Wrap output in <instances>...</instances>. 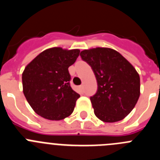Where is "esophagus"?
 Returning a JSON list of instances; mask_svg holds the SVG:
<instances>
[{"label": "esophagus", "mask_w": 160, "mask_h": 160, "mask_svg": "<svg viewBox=\"0 0 160 160\" xmlns=\"http://www.w3.org/2000/svg\"><path fill=\"white\" fill-rule=\"evenodd\" d=\"M79 88H80V90H81L82 92H83V86H82H82H80V87H79Z\"/></svg>", "instance_id": "obj_1"}]
</instances>
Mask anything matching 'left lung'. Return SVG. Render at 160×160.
I'll return each instance as SVG.
<instances>
[{"label": "left lung", "instance_id": "8db88e82", "mask_svg": "<svg viewBox=\"0 0 160 160\" xmlns=\"http://www.w3.org/2000/svg\"><path fill=\"white\" fill-rule=\"evenodd\" d=\"M80 56L91 66L97 80V93L90 97L96 117L105 122L123 119L140 95V78L135 68L111 48L84 49Z\"/></svg>", "mask_w": 160, "mask_h": 160}]
</instances>
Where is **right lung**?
<instances>
[{
    "label": "right lung",
    "instance_id": "obj_1",
    "mask_svg": "<svg viewBox=\"0 0 160 160\" xmlns=\"http://www.w3.org/2000/svg\"><path fill=\"white\" fill-rule=\"evenodd\" d=\"M79 53L78 49L49 48L25 66L22 73L24 95L42 118L59 121L73 113L80 95L70 86L68 68L75 62Z\"/></svg>",
    "mask_w": 160,
    "mask_h": 160
}]
</instances>
